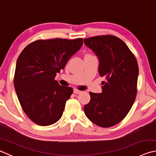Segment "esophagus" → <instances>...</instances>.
Returning a JSON list of instances; mask_svg holds the SVG:
<instances>
[{"mask_svg": "<svg viewBox=\"0 0 156 156\" xmlns=\"http://www.w3.org/2000/svg\"><path fill=\"white\" fill-rule=\"evenodd\" d=\"M81 92H82L81 91L78 90V89H73V93L76 94H80Z\"/></svg>", "mask_w": 156, "mask_h": 156, "instance_id": "34e87169", "label": "esophagus"}]
</instances>
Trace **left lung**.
Segmentation results:
<instances>
[{"instance_id":"8db88e82","label":"left lung","mask_w":156,"mask_h":156,"mask_svg":"<svg viewBox=\"0 0 156 156\" xmlns=\"http://www.w3.org/2000/svg\"><path fill=\"white\" fill-rule=\"evenodd\" d=\"M99 60L98 72L105 78L100 94L90 92L91 100L84 106V113L101 127L117 125L127 115L137 94L138 65L127 45L111 35L84 40Z\"/></svg>"}]
</instances>
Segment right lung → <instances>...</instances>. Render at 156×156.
<instances>
[{"label":"right lung","instance_id":"1","mask_svg":"<svg viewBox=\"0 0 156 156\" xmlns=\"http://www.w3.org/2000/svg\"><path fill=\"white\" fill-rule=\"evenodd\" d=\"M83 43V38L38 40L20 53L14 87L23 111L34 123L48 126L61 118L73 89L60 85L55 77Z\"/></svg>","mask_w":156,"mask_h":156}]
</instances>
